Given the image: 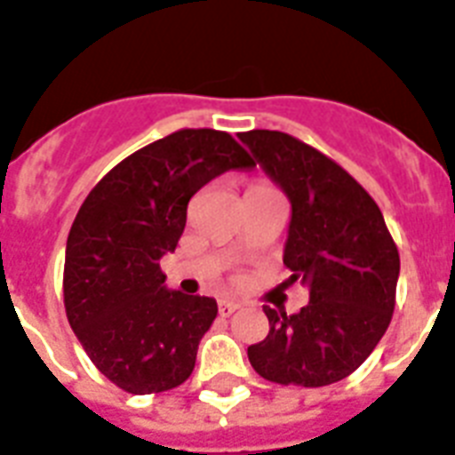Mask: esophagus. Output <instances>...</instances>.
Masks as SVG:
<instances>
[{
    "label": "esophagus",
    "mask_w": 455,
    "mask_h": 455,
    "mask_svg": "<svg viewBox=\"0 0 455 455\" xmlns=\"http://www.w3.org/2000/svg\"><path fill=\"white\" fill-rule=\"evenodd\" d=\"M217 308H220V315L221 317H228V315H234V313L238 311L240 306L235 304V301H220V306H217Z\"/></svg>",
    "instance_id": "1"
}]
</instances>
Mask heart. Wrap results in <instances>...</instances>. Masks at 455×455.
I'll return each mask as SVG.
<instances>
[{"label": "heart", "instance_id": "obj_1", "mask_svg": "<svg viewBox=\"0 0 455 455\" xmlns=\"http://www.w3.org/2000/svg\"><path fill=\"white\" fill-rule=\"evenodd\" d=\"M257 184H268V182H257ZM257 184H252V187H257Z\"/></svg>", "mask_w": 455, "mask_h": 455}]
</instances>
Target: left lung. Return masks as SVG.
Listing matches in <instances>:
<instances>
[{"label":"left lung","mask_w":455,"mask_h":455,"mask_svg":"<svg viewBox=\"0 0 455 455\" xmlns=\"http://www.w3.org/2000/svg\"><path fill=\"white\" fill-rule=\"evenodd\" d=\"M238 138L291 203L287 283L308 287L294 315L264 306L268 336L247 348L254 371L280 386L323 387L371 355L393 320L400 252L376 201L311 144L280 131Z\"/></svg>","instance_id":"left-lung-1"}]
</instances>
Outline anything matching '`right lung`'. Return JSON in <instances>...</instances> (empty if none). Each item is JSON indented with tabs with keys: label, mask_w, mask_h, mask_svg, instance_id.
Instances as JSON below:
<instances>
[{
	"label": "right lung",
	"mask_w": 455,
	"mask_h": 455,
	"mask_svg": "<svg viewBox=\"0 0 455 455\" xmlns=\"http://www.w3.org/2000/svg\"><path fill=\"white\" fill-rule=\"evenodd\" d=\"M252 165L228 132L182 128L114 165L81 203L65 252V313L100 374L125 393H165L194 371L217 304L165 290L161 257L175 252L191 196Z\"/></svg>",
	"instance_id": "add662e5"
}]
</instances>
